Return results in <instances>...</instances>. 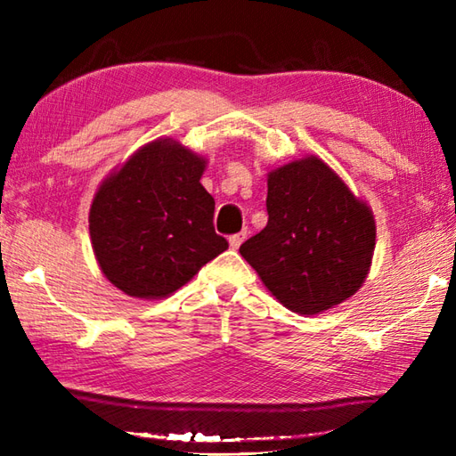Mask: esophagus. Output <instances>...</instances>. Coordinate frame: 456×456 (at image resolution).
Returning <instances> with one entry per match:
<instances>
[{
    "instance_id": "esophagus-1",
    "label": "esophagus",
    "mask_w": 456,
    "mask_h": 456,
    "mask_svg": "<svg viewBox=\"0 0 456 456\" xmlns=\"http://www.w3.org/2000/svg\"><path fill=\"white\" fill-rule=\"evenodd\" d=\"M245 237H247V231H240V233H237V235H231L229 237V247L231 248H239L240 243H243V240H245Z\"/></svg>"
}]
</instances>
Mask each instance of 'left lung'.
I'll list each match as a JSON object with an SVG mask.
<instances>
[{
  "label": "left lung",
  "mask_w": 456,
  "mask_h": 456,
  "mask_svg": "<svg viewBox=\"0 0 456 456\" xmlns=\"http://www.w3.org/2000/svg\"><path fill=\"white\" fill-rule=\"evenodd\" d=\"M268 223L239 253L289 312L317 315L354 296L376 247L372 209L315 154L268 172Z\"/></svg>",
  "instance_id": "8db88e82"
}]
</instances>
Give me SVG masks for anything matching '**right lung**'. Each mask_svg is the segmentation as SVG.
Here are the masks:
<instances>
[{
  "mask_svg": "<svg viewBox=\"0 0 456 456\" xmlns=\"http://www.w3.org/2000/svg\"><path fill=\"white\" fill-rule=\"evenodd\" d=\"M206 167V157L159 137L100 183L88 217L92 248L123 294L168 297L227 250L213 229L216 200L200 182Z\"/></svg>",
  "mask_w": 456,
  "mask_h": 456,
  "instance_id": "add662e5",
  "label": "right lung"
}]
</instances>
